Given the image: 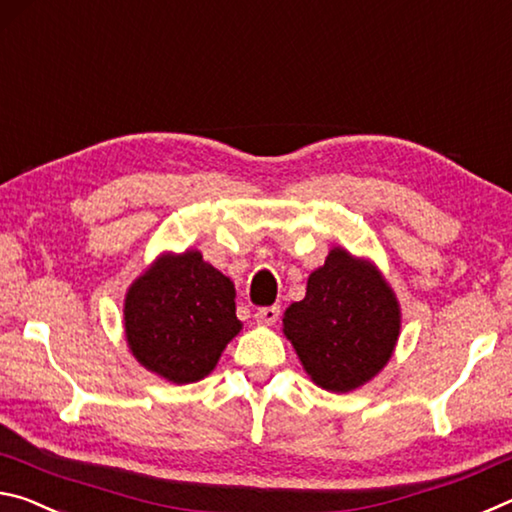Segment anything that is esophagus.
<instances>
[{
    "mask_svg": "<svg viewBox=\"0 0 512 512\" xmlns=\"http://www.w3.org/2000/svg\"><path fill=\"white\" fill-rule=\"evenodd\" d=\"M279 315H281L279 306H263L254 313V320L263 326H272L276 320H279Z\"/></svg>",
    "mask_w": 512,
    "mask_h": 512,
    "instance_id": "esophagus-1",
    "label": "esophagus"
}]
</instances>
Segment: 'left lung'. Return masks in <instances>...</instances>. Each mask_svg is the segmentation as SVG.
Listing matches in <instances>:
<instances>
[{
  "instance_id": "obj_1",
  "label": "left lung",
  "mask_w": 512,
  "mask_h": 512,
  "mask_svg": "<svg viewBox=\"0 0 512 512\" xmlns=\"http://www.w3.org/2000/svg\"><path fill=\"white\" fill-rule=\"evenodd\" d=\"M283 333L324 390L349 392L383 370L399 338V304L370 263L331 249L290 304Z\"/></svg>"
}]
</instances>
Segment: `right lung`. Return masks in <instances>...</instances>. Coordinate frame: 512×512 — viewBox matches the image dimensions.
<instances>
[{"label": "right lung", "instance_id": "obj_1", "mask_svg": "<svg viewBox=\"0 0 512 512\" xmlns=\"http://www.w3.org/2000/svg\"><path fill=\"white\" fill-rule=\"evenodd\" d=\"M233 299L231 279L204 263L199 251L161 258L124 301L133 356L172 383L204 379L242 329Z\"/></svg>", "mask_w": 512, "mask_h": 512}]
</instances>
